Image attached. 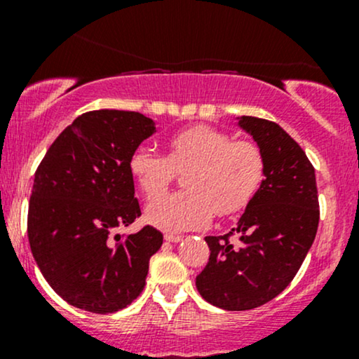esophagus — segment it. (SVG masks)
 <instances>
[{
  "label": "esophagus",
  "instance_id": "esophagus-1",
  "mask_svg": "<svg viewBox=\"0 0 359 359\" xmlns=\"http://www.w3.org/2000/svg\"><path fill=\"white\" fill-rule=\"evenodd\" d=\"M165 241H168V243H180V241H182V236H177V234H165Z\"/></svg>",
  "mask_w": 359,
  "mask_h": 359
}]
</instances>
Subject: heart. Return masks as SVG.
Listing matches in <instances>:
<instances>
[{
    "instance_id": "b5f03b06",
    "label": "heart",
    "mask_w": 359,
    "mask_h": 359,
    "mask_svg": "<svg viewBox=\"0 0 359 359\" xmlns=\"http://www.w3.org/2000/svg\"><path fill=\"white\" fill-rule=\"evenodd\" d=\"M194 165L186 177L189 191L168 194L147 205V221L165 233L203 229L212 219L238 212L250 203L265 174L262 150L250 142L212 126L196 125L168 140V156L151 148H138L130 158V172L147 197H158L175 170Z\"/></svg>"
}]
</instances>
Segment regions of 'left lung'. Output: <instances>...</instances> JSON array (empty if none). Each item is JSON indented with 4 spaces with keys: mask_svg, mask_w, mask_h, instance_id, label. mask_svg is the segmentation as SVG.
Listing matches in <instances>:
<instances>
[{
    "mask_svg": "<svg viewBox=\"0 0 359 359\" xmlns=\"http://www.w3.org/2000/svg\"><path fill=\"white\" fill-rule=\"evenodd\" d=\"M255 140L265 174L236 228L238 243L205 236L211 255L196 277L204 300L224 311H250L287 288L306 259L319 224L316 172L290 135L269 119L238 116Z\"/></svg>",
    "mask_w": 359,
    "mask_h": 359,
    "instance_id": "obj_1",
    "label": "left lung"
}]
</instances>
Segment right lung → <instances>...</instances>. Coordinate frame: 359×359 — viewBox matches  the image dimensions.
<instances>
[{"label":"right lung","instance_id":"obj_1","mask_svg":"<svg viewBox=\"0 0 359 359\" xmlns=\"http://www.w3.org/2000/svg\"><path fill=\"white\" fill-rule=\"evenodd\" d=\"M156 121L135 111L81 114L55 138L35 172L28 241L40 271L65 302L109 314L142 294L163 236L145 226L116 231L142 214L130 158Z\"/></svg>","mask_w":359,"mask_h":359}]
</instances>
